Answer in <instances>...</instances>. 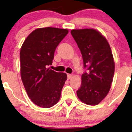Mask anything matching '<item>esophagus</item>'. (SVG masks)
<instances>
[{
    "label": "esophagus",
    "instance_id": "obj_1",
    "mask_svg": "<svg viewBox=\"0 0 132 132\" xmlns=\"http://www.w3.org/2000/svg\"><path fill=\"white\" fill-rule=\"evenodd\" d=\"M72 77H73V75H71V74H68L67 75L68 79H70V78H72Z\"/></svg>",
    "mask_w": 132,
    "mask_h": 132
}]
</instances>
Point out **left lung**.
Wrapping results in <instances>:
<instances>
[{
	"label": "left lung",
	"mask_w": 132,
	"mask_h": 132,
	"mask_svg": "<svg viewBox=\"0 0 132 132\" xmlns=\"http://www.w3.org/2000/svg\"><path fill=\"white\" fill-rule=\"evenodd\" d=\"M71 34L81 52L84 67L77 94L84 103L96 105L107 95L114 74V61L106 38L93 29H73Z\"/></svg>",
	"instance_id": "obj_1"
}]
</instances>
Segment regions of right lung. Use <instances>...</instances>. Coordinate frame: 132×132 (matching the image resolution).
I'll return each mask as SVG.
<instances>
[{"label": "right lung", "mask_w": 132, "mask_h": 132, "mask_svg": "<svg viewBox=\"0 0 132 132\" xmlns=\"http://www.w3.org/2000/svg\"><path fill=\"white\" fill-rule=\"evenodd\" d=\"M68 33L54 27L34 30L20 50L21 78L32 102L42 108L55 105L61 97L67 75L47 68L52 64L57 46Z\"/></svg>", "instance_id": "1"}]
</instances>
